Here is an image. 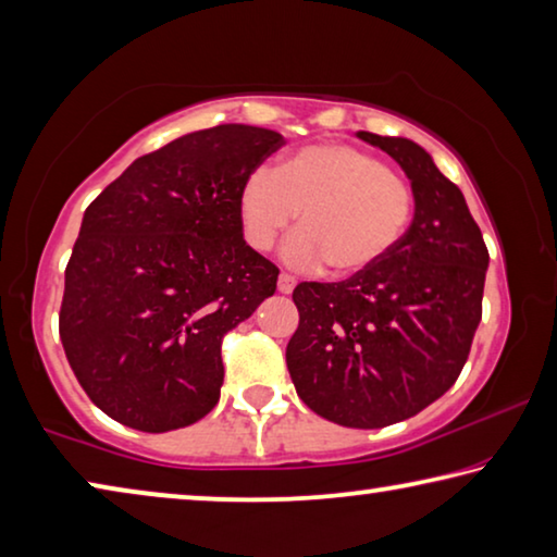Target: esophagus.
I'll return each mask as SVG.
<instances>
[{"mask_svg":"<svg viewBox=\"0 0 557 557\" xmlns=\"http://www.w3.org/2000/svg\"><path fill=\"white\" fill-rule=\"evenodd\" d=\"M295 285H297V280L292 277V275H287V272H282L280 280H277V289L282 292V295H289V292L295 289Z\"/></svg>","mask_w":557,"mask_h":557,"instance_id":"34e87169","label":"esophagus"}]
</instances>
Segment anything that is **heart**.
I'll return each mask as SVG.
<instances>
[{
  "label": "heart",
  "instance_id": "heart-1",
  "mask_svg": "<svg viewBox=\"0 0 557 557\" xmlns=\"http://www.w3.org/2000/svg\"><path fill=\"white\" fill-rule=\"evenodd\" d=\"M412 209V188L383 159L338 143L301 147L272 172H252L238 191V221L252 248L270 250L297 215L287 260L299 268L326 262L342 277L388 256Z\"/></svg>",
  "mask_w": 557,
  "mask_h": 557
}]
</instances>
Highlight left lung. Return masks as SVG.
I'll list each match as a JSON object with an SVG mask.
<instances>
[{"mask_svg": "<svg viewBox=\"0 0 557 557\" xmlns=\"http://www.w3.org/2000/svg\"><path fill=\"white\" fill-rule=\"evenodd\" d=\"M408 174L414 215L398 245L344 282H299L287 369L309 410L379 430L445 395L482 322L488 250L465 196L420 145L358 132Z\"/></svg>", "mask_w": 557, "mask_h": 557, "instance_id": "1", "label": "left lung"}]
</instances>
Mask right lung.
I'll use <instances>...</instances> for the list:
<instances>
[{"mask_svg": "<svg viewBox=\"0 0 557 557\" xmlns=\"http://www.w3.org/2000/svg\"><path fill=\"white\" fill-rule=\"evenodd\" d=\"M282 145L250 125L191 132L135 159L86 209L59 334L112 420L169 432L215 408L223 336L277 289V265L243 240L238 191Z\"/></svg>", "mask_w": 557, "mask_h": 557, "instance_id": "right-lung-1", "label": "right lung"}]
</instances>
